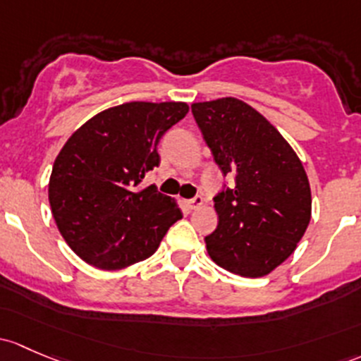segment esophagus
Segmentation results:
<instances>
[{
	"instance_id": "esophagus-1",
	"label": "esophagus",
	"mask_w": 361,
	"mask_h": 361,
	"mask_svg": "<svg viewBox=\"0 0 361 361\" xmlns=\"http://www.w3.org/2000/svg\"><path fill=\"white\" fill-rule=\"evenodd\" d=\"M204 204V199H202V195H195L193 197V199H190V200H187V206L190 207V209H197V207H200Z\"/></svg>"
}]
</instances>
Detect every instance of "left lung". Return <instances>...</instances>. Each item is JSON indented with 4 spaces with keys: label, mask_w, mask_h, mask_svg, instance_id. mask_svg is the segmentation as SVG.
<instances>
[{
    "label": "left lung",
    "mask_w": 361,
    "mask_h": 361,
    "mask_svg": "<svg viewBox=\"0 0 361 361\" xmlns=\"http://www.w3.org/2000/svg\"><path fill=\"white\" fill-rule=\"evenodd\" d=\"M221 173L214 197L218 226L207 235V252L221 268L257 279L294 252L311 218V190L301 161L259 112L237 98L192 105Z\"/></svg>",
    "instance_id": "8db88e82"
}]
</instances>
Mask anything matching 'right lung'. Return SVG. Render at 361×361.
Masks as SVG:
<instances>
[{
    "label": "right lung",
    "instance_id": "1",
    "mask_svg": "<svg viewBox=\"0 0 361 361\" xmlns=\"http://www.w3.org/2000/svg\"><path fill=\"white\" fill-rule=\"evenodd\" d=\"M183 102H130L91 117L67 140L51 169L48 199L69 247L100 270H121L155 252L180 207L155 185L157 143L183 119Z\"/></svg>",
    "mask_w": 361,
    "mask_h": 361
}]
</instances>
